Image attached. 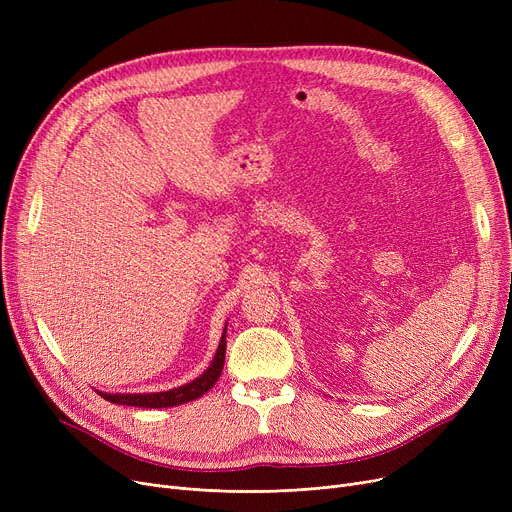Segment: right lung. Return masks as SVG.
<instances>
[{
  "label": "right lung",
  "instance_id": "add662e5",
  "mask_svg": "<svg viewBox=\"0 0 512 512\" xmlns=\"http://www.w3.org/2000/svg\"><path fill=\"white\" fill-rule=\"evenodd\" d=\"M226 330H228V321L226 328L222 332L218 351L213 355V361L209 367L195 378L193 382H188L184 386L166 390V392H147V394H112V392H99L101 398L116 402V405H128V407H143V409H168V407H178L184 405V402H191L201 398L207 390L215 386V382L220 380L222 369H224V359H226Z\"/></svg>",
  "mask_w": 512,
  "mask_h": 512
}]
</instances>
